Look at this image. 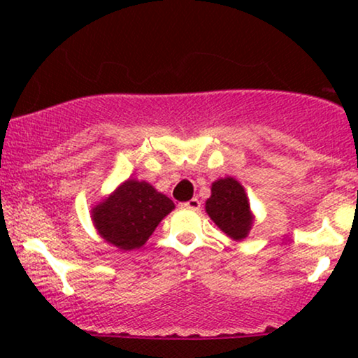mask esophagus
<instances>
[{
  "instance_id": "1",
  "label": "esophagus",
  "mask_w": 358,
  "mask_h": 358,
  "mask_svg": "<svg viewBox=\"0 0 358 358\" xmlns=\"http://www.w3.org/2000/svg\"><path fill=\"white\" fill-rule=\"evenodd\" d=\"M180 208H185V210H194V212H197L200 210V200L199 199H190L187 202H182L179 205Z\"/></svg>"
}]
</instances>
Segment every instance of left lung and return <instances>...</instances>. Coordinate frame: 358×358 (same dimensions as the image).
I'll list each match as a JSON object with an SVG mask.
<instances>
[{
    "instance_id": "left-lung-1",
    "label": "left lung",
    "mask_w": 358,
    "mask_h": 358,
    "mask_svg": "<svg viewBox=\"0 0 358 358\" xmlns=\"http://www.w3.org/2000/svg\"><path fill=\"white\" fill-rule=\"evenodd\" d=\"M205 212L234 241H243L248 238L254 223L246 190L229 176L217 179L212 184V195L205 202Z\"/></svg>"
}]
</instances>
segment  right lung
Instances as JSON below:
<instances>
[{
	"label": "right lung",
	"mask_w": 358,
	"mask_h": 358,
	"mask_svg": "<svg viewBox=\"0 0 358 358\" xmlns=\"http://www.w3.org/2000/svg\"><path fill=\"white\" fill-rule=\"evenodd\" d=\"M174 207L173 200L150 182L130 178L91 208V220L107 244L120 251H134L148 241Z\"/></svg>",
	"instance_id": "right-lung-1"
}]
</instances>
